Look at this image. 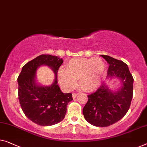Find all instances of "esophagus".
Here are the masks:
<instances>
[{"mask_svg": "<svg viewBox=\"0 0 147 147\" xmlns=\"http://www.w3.org/2000/svg\"><path fill=\"white\" fill-rule=\"evenodd\" d=\"M78 94H77V93H73V99H75V98H76V96H78Z\"/></svg>", "mask_w": 147, "mask_h": 147, "instance_id": "34e87169", "label": "esophagus"}]
</instances>
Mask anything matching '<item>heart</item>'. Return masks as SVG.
<instances>
[{
	"label": "heart",
	"instance_id": "b5f03b06",
	"mask_svg": "<svg viewBox=\"0 0 147 147\" xmlns=\"http://www.w3.org/2000/svg\"><path fill=\"white\" fill-rule=\"evenodd\" d=\"M105 65L98 57L72 59L66 64V69L59 70V82L66 90H71L77 84L84 91L94 92L100 86Z\"/></svg>",
	"mask_w": 147,
	"mask_h": 147
}]
</instances>
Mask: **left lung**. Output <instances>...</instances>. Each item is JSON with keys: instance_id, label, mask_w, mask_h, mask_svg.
Masks as SVG:
<instances>
[{"instance_id": "obj_1", "label": "left lung", "mask_w": 147, "mask_h": 147, "mask_svg": "<svg viewBox=\"0 0 147 147\" xmlns=\"http://www.w3.org/2000/svg\"><path fill=\"white\" fill-rule=\"evenodd\" d=\"M101 56L109 64L107 78H119L121 86L113 91L104 82L94 93L88 96L83 108L85 119L94 126L108 127L123 118L129 109L133 98V78L127 65L106 55Z\"/></svg>"}]
</instances>
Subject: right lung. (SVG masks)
Returning a JSON list of instances; mask_svg holds the SVG:
<instances>
[{"label":"right lung","mask_w":147,"mask_h":147,"mask_svg":"<svg viewBox=\"0 0 147 147\" xmlns=\"http://www.w3.org/2000/svg\"><path fill=\"white\" fill-rule=\"evenodd\" d=\"M63 60L51 55H41L22 67L18 78V99L28 119L41 126H50L61 122L67 113V106L73 100L72 94L63 93L57 84V72ZM49 66L55 74L50 86H42L36 80V69Z\"/></svg>","instance_id":"add662e5"}]
</instances>
